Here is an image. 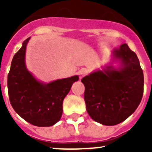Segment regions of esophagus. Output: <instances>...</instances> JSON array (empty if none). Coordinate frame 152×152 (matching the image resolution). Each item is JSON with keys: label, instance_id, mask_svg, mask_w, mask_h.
I'll return each instance as SVG.
<instances>
[{"label": "esophagus", "instance_id": "34e87169", "mask_svg": "<svg viewBox=\"0 0 152 152\" xmlns=\"http://www.w3.org/2000/svg\"><path fill=\"white\" fill-rule=\"evenodd\" d=\"M87 70L84 69V68H82V69H80V71L78 72V75H79V77H80V78L81 79L82 77H84V76H85L86 75H87Z\"/></svg>", "mask_w": 152, "mask_h": 152}]
</instances>
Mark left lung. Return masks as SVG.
<instances>
[{"label": "left lung", "instance_id": "obj_1", "mask_svg": "<svg viewBox=\"0 0 152 152\" xmlns=\"http://www.w3.org/2000/svg\"><path fill=\"white\" fill-rule=\"evenodd\" d=\"M120 63L117 69L112 63ZM84 100L89 116L105 126L126 120L139 107L143 95L144 75L135 52L123 44L113 50L110 65L81 79Z\"/></svg>", "mask_w": 152, "mask_h": 152}]
</instances>
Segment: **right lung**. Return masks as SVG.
Here are the masks:
<instances>
[{
    "mask_svg": "<svg viewBox=\"0 0 152 152\" xmlns=\"http://www.w3.org/2000/svg\"><path fill=\"white\" fill-rule=\"evenodd\" d=\"M29 39L23 42L12 60L7 76L10 104L19 116L30 124L39 127L52 126L61 119L63 100L79 77L75 75L50 83H42L35 78L25 63Z\"/></svg>",
    "mask_w": 152,
    "mask_h": 152,
    "instance_id": "add662e5",
    "label": "right lung"
}]
</instances>
